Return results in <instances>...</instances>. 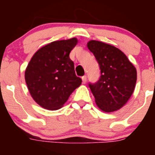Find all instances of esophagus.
<instances>
[{"label":"esophagus","instance_id":"esophagus-1","mask_svg":"<svg viewBox=\"0 0 155 155\" xmlns=\"http://www.w3.org/2000/svg\"><path fill=\"white\" fill-rule=\"evenodd\" d=\"M81 78H82V82H83V84H86V81H87V77L84 75V76L82 77Z\"/></svg>","mask_w":155,"mask_h":155}]
</instances>
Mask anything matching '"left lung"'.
Here are the masks:
<instances>
[{
	"instance_id": "8db88e82",
	"label": "left lung",
	"mask_w": 155,
	"mask_h": 155,
	"mask_svg": "<svg viewBox=\"0 0 155 155\" xmlns=\"http://www.w3.org/2000/svg\"><path fill=\"white\" fill-rule=\"evenodd\" d=\"M88 50L101 69L97 83L89 84L97 106L105 113L121 109L132 95L137 82V70L118 48L105 42L90 40Z\"/></svg>"
}]
</instances>
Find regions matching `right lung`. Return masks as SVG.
<instances>
[{"label": "right lung", "mask_w": 155, "mask_h": 155, "mask_svg": "<svg viewBox=\"0 0 155 155\" xmlns=\"http://www.w3.org/2000/svg\"><path fill=\"white\" fill-rule=\"evenodd\" d=\"M77 43V38L54 41L37 50L30 60L25 79L31 98L41 107L61 109L81 84L69 57Z\"/></svg>", "instance_id": "obj_1"}]
</instances>
